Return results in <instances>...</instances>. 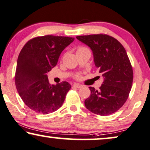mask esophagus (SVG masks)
<instances>
[{"label": "esophagus", "mask_w": 150, "mask_h": 150, "mask_svg": "<svg viewBox=\"0 0 150 150\" xmlns=\"http://www.w3.org/2000/svg\"><path fill=\"white\" fill-rule=\"evenodd\" d=\"M73 86L76 87V88H81L83 87V86L81 84H79V83H74Z\"/></svg>", "instance_id": "1"}]
</instances>
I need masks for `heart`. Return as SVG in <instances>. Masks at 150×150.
<instances>
[{
  "mask_svg": "<svg viewBox=\"0 0 150 150\" xmlns=\"http://www.w3.org/2000/svg\"><path fill=\"white\" fill-rule=\"evenodd\" d=\"M86 49L85 47H79L77 48V51H81V50H83V49ZM75 79H81V75L80 73H77V74H76V75H75Z\"/></svg>",
  "mask_w": 150,
  "mask_h": 150,
  "instance_id": "1",
  "label": "heart"
}]
</instances>
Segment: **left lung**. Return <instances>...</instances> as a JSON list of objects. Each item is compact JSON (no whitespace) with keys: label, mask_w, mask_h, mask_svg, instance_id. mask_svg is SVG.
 Segmentation results:
<instances>
[{"label":"left lung","mask_w":150,"mask_h":150,"mask_svg":"<svg viewBox=\"0 0 150 150\" xmlns=\"http://www.w3.org/2000/svg\"><path fill=\"white\" fill-rule=\"evenodd\" d=\"M93 53L95 64L104 80L99 91L89 87L91 94L84 101L86 108L101 116L111 115L127 101L133 81V70L123 45L106 34L77 36Z\"/></svg>","instance_id":"8db88e82"}]
</instances>
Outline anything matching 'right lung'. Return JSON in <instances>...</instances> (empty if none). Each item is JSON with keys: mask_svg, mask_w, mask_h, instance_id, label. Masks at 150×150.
<instances>
[{"mask_svg": "<svg viewBox=\"0 0 150 150\" xmlns=\"http://www.w3.org/2000/svg\"><path fill=\"white\" fill-rule=\"evenodd\" d=\"M75 38L47 35L29 40L18 57L16 87L24 103L37 113L47 115L63 104L71 85H51L47 73L56 66L62 51Z\"/></svg>", "mask_w": 150, "mask_h": 150, "instance_id": "right-lung-1", "label": "right lung"}]
</instances>
